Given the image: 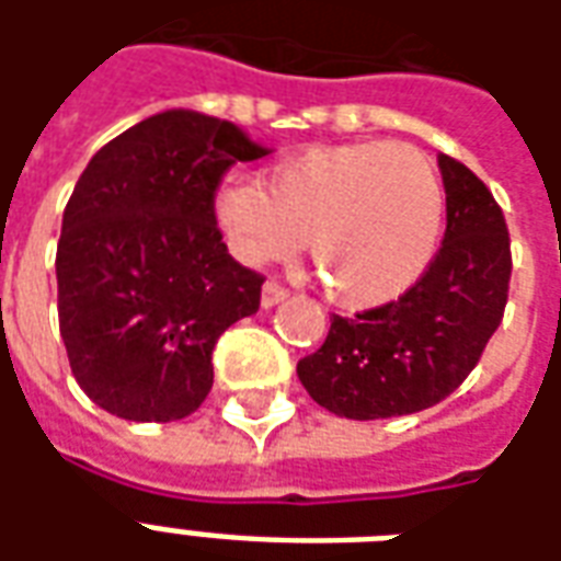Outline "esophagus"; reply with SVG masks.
<instances>
[{
  "mask_svg": "<svg viewBox=\"0 0 561 561\" xmlns=\"http://www.w3.org/2000/svg\"><path fill=\"white\" fill-rule=\"evenodd\" d=\"M282 300H288V291L282 288L279 282H264V288H261V306H264V309H273V306H279Z\"/></svg>",
  "mask_w": 561,
  "mask_h": 561,
  "instance_id": "esophagus-1",
  "label": "esophagus"
}]
</instances>
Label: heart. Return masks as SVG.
Instances as JSON below:
<instances>
[{
    "label": "heart",
    "mask_w": 561,
    "mask_h": 561,
    "mask_svg": "<svg viewBox=\"0 0 561 561\" xmlns=\"http://www.w3.org/2000/svg\"><path fill=\"white\" fill-rule=\"evenodd\" d=\"M209 216L249 267L288 257L306 237L330 297L376 309L414 288L433 264L445 188L417 147L357 140L279 161L261 185H216Z\"/></svg>",
    "instance_id": "obj_1"
}]
</instances>
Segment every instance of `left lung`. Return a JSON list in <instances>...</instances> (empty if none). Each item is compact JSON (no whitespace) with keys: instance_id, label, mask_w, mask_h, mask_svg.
<instances>
[{"instance_id":"8db88e82","label":"left lung","mask_w":561,"mask_h":561,"mask_svg":"<svg viewBox=\"0 0 561 561\" xmlns=\"http://www.w3.org/2000/svg\"><path fill=\"white\" fill-rule=\"evenodd\" d=\"M447 228L421 282L393 304L330 318L316 354L297 364L306 393L348 421L430 409L450 397L502 324L511 240L502 207L474 173L438 156Z\"/></svg>"}]
</instances>
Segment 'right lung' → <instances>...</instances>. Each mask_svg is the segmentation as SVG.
Segmentation results:
<instances>
[{
    "instance_id": "add662e5",
    "label": "right lung",
    "mask_w": 561,
    "mask_h": 561,
    "mask_svg": "<svg viewBox=\"0 0 561 561\" xmlns=\"http://www.w3.org/2000/svg\"><path fill=\"white\" fill-rule=\"evenodd\" d=\"M270 149L228 119L164 111L104 144L80 173L56 245L59 333L83 393L123 421L188 417L213 388V348L255 316L264 279L209 216L237 161Z\"/></svg>"
}]
</instances>
